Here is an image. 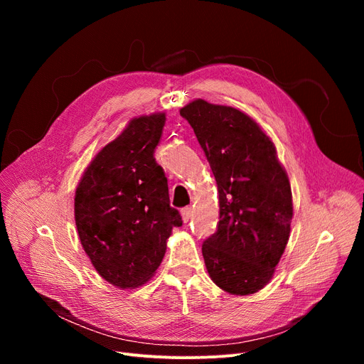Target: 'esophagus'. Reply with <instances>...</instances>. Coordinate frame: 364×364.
Returning a JSON list of instances; mask_svg holds the SVG:
<instances>
[{
  "mask_svg": "<svg viewBox=\"0 0 364 364\" xmlns=\"http://www.w3.org/2000/svg\"><path fill=\"white\" fill-rule=\"evenodd\" d=\"M190 215H192V208H190V206H186V208H183V209H181V218H183V221H184V223H188Z\"/></svg>",
  "mask_w": 364,
  "mask_h": 364,
  "instance_id": "esophagus-1",
  "label": "esophagus"
}]
</instances>
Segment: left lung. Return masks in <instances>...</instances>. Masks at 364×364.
I'll use <instances>...</instances> for the list:
<instances>
[{"mask_svg":"<svg viewBox=\"0 0 364 364\" xmlns=\"http://www.w3.org/2000/svg\"><path fill=\"white\" fill-rule=\"evenodd\" d=\"M218 187L217 232L202 245L206 270L223 291L251 295L274 274L294 215L288 174L276 147L246 113L202 99L181 107Z\"/></svg>","mask_w":364,"mask_h":364,"instance_id":"1","label":"left lung"}]
</instances>
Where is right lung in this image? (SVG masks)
Here are the masks:
<instances>
[{
  "instance_id": "1",
  "label": "right lung",
  "mask_w": 364,
  "mask_h": 364,
  "mask_svg": "<svg viewBox=\"0 0 364 364\" xmlns=\"http://www.w3.org/2000/svg\"><path fill=\"white\" fill-rule=\"evenodd\" d=\"M165 119V113L131 119L94 156L75 192L84 251L97 273L121 289L137 288L155 274L172 228L183 224L153 156Z\"/></svg>"
}]
</instances>
